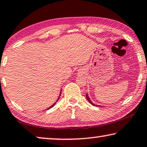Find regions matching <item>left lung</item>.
Returning a JSON list of instances; mask_svg holds the SVG:
<instances>
[{
    "label": "left lung",
    "instance_id": "8db88e82",
    "mask_svg": "<svg viewBox=\"0 0 147 147\" xmlns=\"http://www.w3.org/2000/svg\"><path fill=\"white\" fill-rule=\"evenodd\" d=\"M86 99H87V100H88V101H89L90 102V103H91V104H92V105H94V106H95L94 105V103H92V101H91V100H90V97H89V96H88V94H86ZM98 107H100L99 105H98Z\"/></svg>",
    "mask_w": 147,
    "mask_h": 147
}]
</instances>
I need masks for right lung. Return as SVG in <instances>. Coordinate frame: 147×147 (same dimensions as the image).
Here are the masks:
<instances>
[{"mask_svg":"<svg viewBox=\"0 0 147 147\" xmlns=\"http://www.w3.org/2000/svg\"><path fill=\"white\" fill-rule=\"evenodd\" d=\"M60 95H61V94H60ZM60 95H59V96H60ZM59 98H58V99H57V101H58V100H59ZM57 101H56V102H55V103H57ZM55 103L54 104H53V105H52V106H51V107H50V108H49V109L52 108V107L53 106H54V105L55 104Z\"/></svg>","mask_w":147,"mask_h":147,"instance_id":"add662e5","label":"right lung"}]
</instances>
